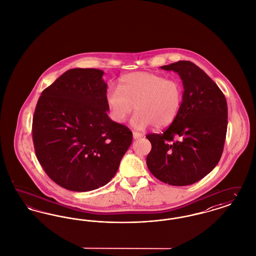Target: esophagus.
<instances>
[{
	"label": "esophagus",
	"instance_id": "1",
	"mask_svg": "<svg viewBox=\"0 0 256 256\" xmlns=\"http://www.w3.org/2000/svg\"><path fill=\"white\" fill-rule=\"evenodd\" d=\"M132 135H134V139H139V138H142V137H143V134L136 132H134Z\"/></svg>",
	"mask_w": 256,
	"mask_h": 256
}]
</instances>
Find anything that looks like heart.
<instances>
[{"instance_id": "1", "label": "heart", "mask_w": 256, "mask_h": 256, "mask_svg": "<svg viewBox=\"0 0 256 256\" xmlns=\"http://www.w3.org/2000/svg\"><path fill=\"white\" fill-rule=\"evenodd\" d=\"M106 100L115 122L124 124L137 111L132 124L144 130L154 124L161 128L178 117L182 104V86L176 80H167L156 74L137 72L120 78L118 87H110Z\"/></svg>"}]
</instances>
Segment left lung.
I'll list each match as a JSON object with an SVG mask.
<instances>
[{"label":"left lung","mask_w":256,"mask_h":256,"mask_svg":"<svg viewBox=\"0 0 256 256\" xmlns=\"http://www.w3.org/2000/svg\"><path fill=\"white\" fill-rule=\"evenodd\" d=\"M182 80L180 113L163 134H148L150 172L162 182L185 186L200 180L218 164L228 130L226 100L196 64L182 60L160 67Z\"/></svg>","instance_id":"8db88e82"}]
</instances>
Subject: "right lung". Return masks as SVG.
I'll list each match as a JSON object with an SVG mask.
<instances>
[{
    "label": "right lung",
    "mask_w": 256,
    "mask_h": 256,
    "mask_svg": "<svg viewBox=\"0 0 256 256\" xmlns=\"http://www.w3.org/2000/svg\"><path fill=\"white\" fill-rule=\"evenodd\" d=\"M104 71L74 68L41 94L32 120V139L42 168L61 187L86 192L117 172L132 132L113 122Z\"/></svg>",
    "instance_id": "1"
}]
</instances>
